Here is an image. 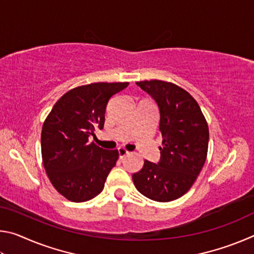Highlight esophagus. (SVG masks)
Instances as JSON below:
<instances>
[{
  "mask_svg": "<svg viewBox=\"0 0 254 254\" xmlns=\"http://www.w3.org/2000/svg\"><path fill=\"white\" fill-rule=\"evenodd\" d=\"M118 151H119V157H120V159H123L124 157L127 156V154H128L127 150L124 149V148H119Z\"/></svg>",
  "mask_w": 254,
  "mask_h": 254,
  "instance_id": "1",
  "label": "esophagus"
}]
</instances>
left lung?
Masks as SVG:
<instances>
[{"label":"left lung","instance_id":"left-lung-1","mask_svg":"<svg viewBox=\"0 0 254 254\" xmlns=\"http://www.w3.org/2000/svg\"><path fill=\"white\" fill-rule=\"evenodd\" d=\"M160 111V161L144 160L133 174L135 188L148 198L166 203L191 188L207 158L209 131L198 103L178 85L158 79L136 81Z\"/></svg>","mask_w":254,"mask_h":254}]
</instances>
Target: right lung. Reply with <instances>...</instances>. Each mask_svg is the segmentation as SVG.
Here are the masks:
<instances>
[{"mask_svg":"<svg viewBox=\"0 0 254 254\" xmlns=\"http://www.w3.org/2000/svg\"><path fill=\"white\" fill-rule=\"evenodd\" d=\"M127 85L92 83L72 88L56 102L45 120L42 162L50 183L68 200H89L104 188L119 152L89 143L88 136L104 127L107 103Z\"/></svg>","mask_w":254,"mask_h":254,"instance_id":"right-lung-1","label":"right lung"}]
</instances>
